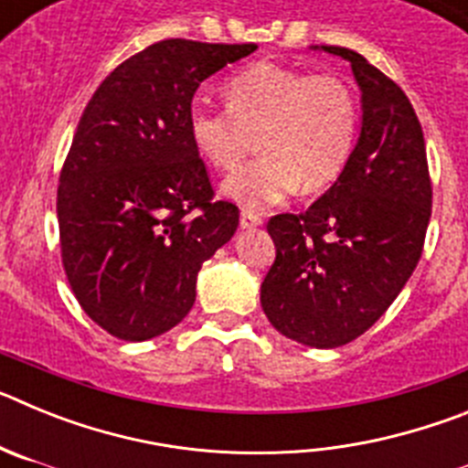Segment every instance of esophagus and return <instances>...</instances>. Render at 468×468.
Segmentation results:
<instances>
[{
	"instance_id": "obj_1",
	"label": "esophagus",
	"mask_w": 468,
	"mask_h": 468,
	"mask_svg": "<svg viewBox=\"0 0 468 468\" xmlns=\"http://www.w3.org/2000/svg\"><path fill=\"white\" fill-rule=\"evenodd\" d=\"M239 225H241V229H255V227L262 225V218H260V215L248 213V210H243L241 218H239Z\"/></svg>"
}]
</instances>
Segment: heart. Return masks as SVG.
I'll use <instances>...</instances> for the list:
<instances>
[{
    "instance_id": "obj_1",
    "label": "heart",
    "mask_w": 468,
    "mask_h": 468,
    "mask_svg": "<svg viewBox=\"0 0 468 468\" xmlns=\"http://www.w3.org/2000/svg\"><path fill=\"white\" fill-rule=\"evenodd\" d=\"M222 93L229 110L194 105L187 128L198 154L220 171L237 168L258 140L262 154L222 183L229 201L264 213L300 187L318 192L342 176L361 126L349 81L255 63L231 74Z\"/></svg>"
}]
</instances>
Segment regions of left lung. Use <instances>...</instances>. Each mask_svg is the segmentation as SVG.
Here are the masks:
<instances>
[{
  "instance_id": "8db88e82",
  "label": "left lung",
  "mask_w": 468,
  "mask_h": 468,
  "mask_svg": "<svg viewBox=\"0 0 468 468\" xmlns=\"http://www.w3.org/2000/svg\"><path fill=\"white\" fill-rule=\"evenodd\" d=\"M312 48L351 63L361 131L333 187L302 215H274L267 225L276 260L260 302L288 340L335 349L366 333L415 271L431 218V180L408 95L361 53Z\"/></svg>"
}]
</instances>
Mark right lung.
I'll use <instances>...</instances> for the list:
<instances>
[{"label": "right lung", "mask_w": 468, "mask_h": 468, "mask_svg": "<svg viewBox=\"0 0 468 468\" xmlns=\"http://www.w3.org/2000/svg\"><path fill=\"white\" fill-rule=\"evenodd\" d=\"M255 44L156 41L98 86L58 187L63 267L90 321L126 342L176 328L197 300L201 264L239 227L213 201L187 128L210 74Z\"/></svg>", "instance_id": "add662e5"}]
</instances>
